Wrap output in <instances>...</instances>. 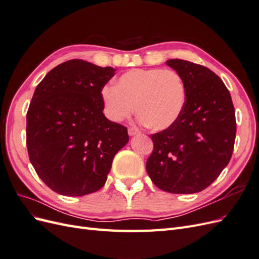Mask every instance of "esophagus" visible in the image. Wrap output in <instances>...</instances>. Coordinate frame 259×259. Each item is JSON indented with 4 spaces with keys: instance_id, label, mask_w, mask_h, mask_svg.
<instances>
[{
    "instance_id": "obj_1",
    "label": "esophagus",
    "mask_w": 259,
    "mask_h": 259,
    "mask_svg": "<svg viewBox=\"0 0 259 259\" xmlns=\"http://www.w3.org/2000/svg\"><path fill=\"white\" fill-rule=\"evenodd\" d=\"M140 133V131L135 127V126H132V127H128V135L130 136H135V135H138Z\"/></svg>"
}]
</instances>
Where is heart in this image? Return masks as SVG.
I'll return each instance as SVG.
<instances>
[{
	"label": "heart",
	"instance_id": "obj_1",
	"mask_svg": "<svg viewBox=\"0 0 259 259\" xmlns=\"http://www.w3.org/2000/svg\"><path fill=\"white\" fill-rule=\"evenodd\" d=\"M106 113L120 122L134 111L140 121L154 131L173 126L183 113L186 86L176 71L169 69H132L115 80L114 86L101 90Z\"/></svg>",
	"mask_w": 259,
	"mask_h": 259
}]
</instances>
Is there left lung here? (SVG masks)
Segmentation results:
<instances>
[{
  "label": "left lung",
  "instance_id": "obj_1",
  "mask_svg": "<svg viewBox=\"0 0 259 259\" xmlns=\"http://www.w3.org/2000/svg\"><path fill=\"white\" fill-rule=\"evenodd\" d=\"M166 65L182 76L185 107L173 126L151 135L146 168L152 183L170 193L204 190L228 165L237 123L229 91L211 70L183 59Z\"/></svg>",
  "mask_w": 259,
  "mask_h": 259
}]
</instances>
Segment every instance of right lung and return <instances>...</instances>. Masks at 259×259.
Listing matches in <instances>:
<instances>
[{
	"label": "right lung",
	"mask_w": 259,
	"mask_h": 259,
	"mask_svg": "<svg viewBox=\"0 0 259 259\" xmlns=\"http://www.w3.org/2000/svg\"><path fill=\"white\" fill-rule=\"evenodd\" d=\"M72 59L38 83L27 112V148L36 174L55 192L82 197L103 188L127 128L109 121L101 90L115 74Z\"/></svg>",
	"instance_id": "1"
}]
</instances>
